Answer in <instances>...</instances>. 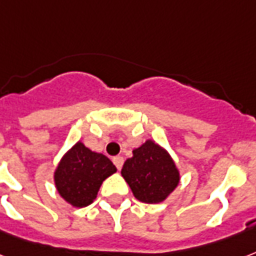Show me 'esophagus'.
Masks as SVG:
<instances>
[{"mask_svg": "<svg viewBox=\"0 0 256 256\" xmlns=\"http://www.w3.org/2000/svg\"><path fill=\"white\" fill-rule=\"evenodd\" d=\"M112 162H114V165L116 166V169H118V170H120V169H122V166H124V157L116 156V157H114V158H112Z\"/></svg>", "mask_w": 256, "mask_h": 256, "instance_id": "34e87169", "label": "esophagus"}]
</instances>
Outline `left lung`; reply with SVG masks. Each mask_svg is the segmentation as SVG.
Listing matches in <instances>:
<instances>
[{
  "mask_svg": "<svg viewBox=\"0 0 256 256\" xmlns=\"http://www.w3.org/2000/svg\"><path fill=\"white\" fill-rule=\"evenodd\" d=\"M122 176L134 196L148 204L164 202L180 181L170 156L150 140L132 150V157L126 160L122 168Z\"/></svg>",
  "mask_w": 256,
  "mask_h": 256,
  "instance_id": "obj_1",
  "label": "left lung"
}]
</instances>
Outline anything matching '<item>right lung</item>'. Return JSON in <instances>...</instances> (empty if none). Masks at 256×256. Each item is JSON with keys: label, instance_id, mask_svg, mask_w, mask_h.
Segmentation results:
<instances>
[{"label": "right lung", "instance_id": "obj_1", "mask_svg": "<svg viewBox=\"0 0 256 256\" xmlns=\"http://www.w3.org/2000/svg\"><path fill=\"white\" fill-rule=\"evenodd\" d=\"M116 168L106 156L78 142L63 157L54 172L60 196L74 206H87L95 200L100 185Z\"/></svg>", "mask_w": 256, "mask_h": 256}]
</instances>
